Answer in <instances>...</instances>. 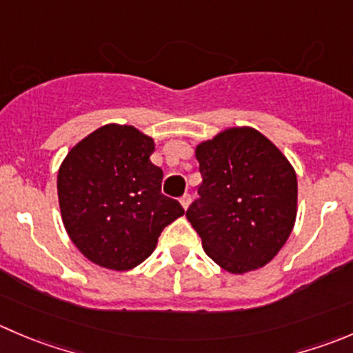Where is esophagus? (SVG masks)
Listing matches in <instances>:
<instances>
[{
	"instance_id": "1",
	"label": "esophagus",
	"mask_w": 353,
	"mask_h": 353,
	"mask_svg": "<svg viewBox=\"0 0 353 353\" xmlns=\"http://www.w3.org/2000/svg\"><path fill=\"white\" fill-rule=\"evenodd\" d=\"M181 205H183V208L184 210H188V207H190V203H191V194L190 193H184L183 196H181Z\"/></svg>"
}]
</instances>
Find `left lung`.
Segmentation results:
<instances>
[{"instance_id": "8db88e82", "label": "left lung", "mask_w": 353, "mask_h": 353, "mask_svg": "<svg viewBox=\"0 0 353 353\" xmlns=\"http://www.w3.org/2000/svg\"><path fill=\"white\" fill-rule=\"evenodd\" d=\"M203 183L186 212L205 253L231 274L271 262L296 221V172L256 129L229 128L194 148Z\"/></svg>"}]
</instances>
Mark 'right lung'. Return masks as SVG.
<instances>
[{"label":"right lung","instance_id":"1","mask_svg":"<svg viewBox=\"0 0 353 353\" xmlns=\"http://www.w3.org/2000/svg\"><path fill=\"white\" fill-rule=\"evenodd\" d=\"M155 141L134 125L107 124L61 162L57 190L65 231L100 268L129 271L155 250L165 225L184 215L163 196V172L150 157Z\"/></svg>","mask_w":353,"mask_h":353}]
</instances>
